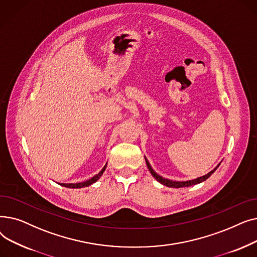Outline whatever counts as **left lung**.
Returning <instances> with one entry per match:
<instances>
[{
    "instance_id": "8db88e82",
    "label": "left lung",
    "mask_w": 257,
    "mask_h": 257,
    "mask_svg": "<svg viewBox=\"0 0 257 257\" xmlns=\"http://www.w3.org/2000/svg\"><path fill=\"white\" fill-rule=\"evenodd\" d=\"M146 164H147V167H148V169H149V171H150V173L152 174V176L158 181V182H160L161 184H164V185H166V186H169V187H175V188H179V187H186V186H191V185H195V184H198V183H201V182H203V181H205L207 178H209L211 175L214 173V171L217 170L218 168H219V166L221 165V164H219L217 167H215L212 171H210L208 174H206V175H204V176H202V177H199V178H196V179H193V180H187V181H173V180H170V179H166V178H164V177H161V176H159V175L152 169V167H151V165L149 164V161H148L147 159H146Z\"/></svg>"
}]
</instances>
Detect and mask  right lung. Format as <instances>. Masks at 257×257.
Returning a JSON list of instances; mask_svg holds the SVG:
<instances>
[{
	"mask_svg": "<svg viewBox=\"0 0 257 257\" xmlns=\"http://www.w3.org/2000/svg\"><path fill=\"white\" fill-rule=\"evenodd\" d=\"M106 166H107V164L104 166V168L101 170V172H100L99 174L94 175L93 177H91L90 179H88V180H86V181L79 182V183H61L60 185L65 186V187H69V188H81V187H86V186H89V185H91L92 183L96 182V181H97V180L102 176V174L104 173V171H105V169H106Z\"/></svg>",
	"mask_w": 257,
	"mask_h": 257,
	"instance_id": "1",
	"label": "right lung"
}]
</instances>
